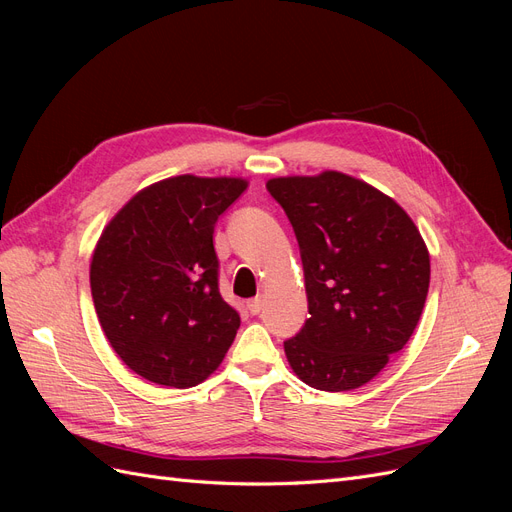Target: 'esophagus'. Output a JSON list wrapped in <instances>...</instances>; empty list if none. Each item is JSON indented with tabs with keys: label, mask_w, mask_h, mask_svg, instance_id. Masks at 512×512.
Segmentation results:
<instances>
[{
	"label": "esophagus",
	"mask_w": 512,
	"mask_h": 512,
	"mask_svg": "<svg viewBox=\"0 0 512 512\" xmlns=\"http://www.w3.org/2000/svg\"><path fill=\"white\" fill-rule=\"evenodd\" d=\"M262 305H265V303H262V297L247 301V309H250V314H254V316H258L262 312Z\"/></svg>",
	"instance_id": "esophagus-1"
}]
</instances>
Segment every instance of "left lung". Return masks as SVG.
I'll use <instances>...</instances> for the list:
<instances>
[{
    "mask_svg": "<svg viewBox=\"0 0 512 512\" xmlns=\"http://www.w3.org/2000/svg\"><path fill=\"white\" fill-rule=\"evenodd\" d=\"M299 241L309 318L288 363L318 391H350L408 344L429 290L421 232L393 198L327 170L267 183Z\"/></svg>",
    "mask_w": 512,
    "mask_h": 512,
    "instance_id": "left-lung-1",
    "label": "left lung"
}]
</instances>
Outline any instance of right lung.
I'll list each match as a JSON object with an SVG mask.
<instances>
[{"label": "right lung", "instance_id": "obj_1", "mask_svg": "<svg viewBox=\"0 0 512 512\" xmlns=\"http://www.w3.org/2000/svg\"><path fill=\"white\" fill-rule=\"evenodd\" d=\"M243 179L181 175L138 192L91 258L102 331L134 374L190 389L213 374L241 324L220 294L213 230Z\"/></svg>", "mask_w": 512, "mask_h": 512}]
</instances>
